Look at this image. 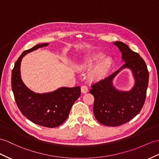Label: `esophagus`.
<instances>
[{
	"mask_svg": "<svg viewBox=\"0 0 159 159\" xmlns=\"http://www.w3.org/2000/svg\"><path fill=\"white\" fill-rule=\"evenodd\" d=\"M88 89L86 86H82V87H81V91H82V92L84 93V94L88 92Z\"/></svg>",
	"mask_w": 159,
	"mask_h": 159,
	"instance_id": "1",
	"label": "esophagus"
}]
</instances>
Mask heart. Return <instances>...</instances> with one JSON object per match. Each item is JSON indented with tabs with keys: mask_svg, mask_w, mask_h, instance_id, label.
<instances>
[{
	"mask_svg": "<svg viewBox=\"0 0 159 159\" xmlns=\"http://www.w3.org/2000/svg\"><path fill=\"white\" fill-rule=\"evenodd\" d=\"M104 55L102 52H97L94 55L89 56L81 61L78 64V69L81 71H86L91 69L102 58ZM111 63V60L109 57H104L100 62V63L95 67L91 73L90 77L93 80L100 79L104 75L107 69L109 68Z\"/></svg>",
	"mask_w": 159,
	"mask_h": 159,
	"instance_id": "obj_1",
	"label": "heart"
}]
</instances>
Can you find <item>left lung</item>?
Instances as JSON below:
<instances>
[{
	"label": "left lung",
	"instance_id": "1",
	"mask_svg": "<svg viewBox=\"0 0 159 159\" xmlns=\"http://www.w3.org/2000/svg\"><path fill=\"white\" fill-rule=\"evenodd\" d=\"M122 54L125 62L117 71L93 84L90 93L94 97V114L99 123L107 126L126 123L140 113L144 105L148 85L149 73L144 61L122 42L113 43ZM133 72L134 85L129 91H121L113 86L112 81L123 68Z\"/></svg>",
	"mask_w": 159,
	"mask_h": 159
}]
</instances>
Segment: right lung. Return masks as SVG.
<instances>
[{
    "label": "right lung",
    "instance_id": "1",
    "mask_svg": "<svg viewBox=\"0 0 159 159\" xmlns=\"http://www.w3.org/2000/svg\"><path fill=\"white\" fill-rule=\"evenodd\" d=\"M48 44H36L23 52L15 63L11 75V86L15 102L21 113L37 125L52 128L59 126L67 119L73 104L81 95V90L80 86L61 87L51 92L39 94L25 86L20 71L23 57Z\"/></svg>",
    "mask_w": 159,
    "mask_h": 159
}]
</instances>
